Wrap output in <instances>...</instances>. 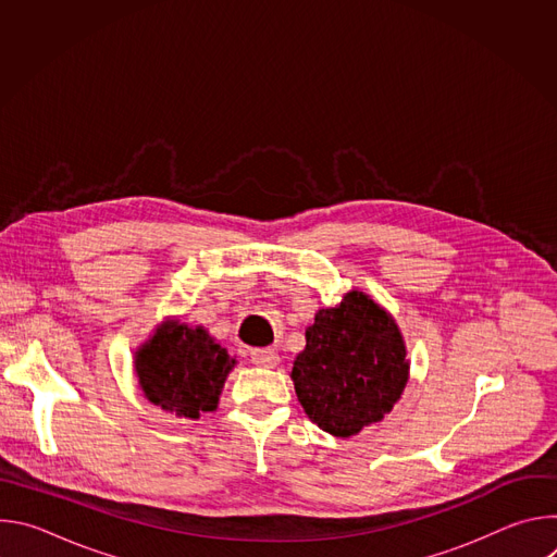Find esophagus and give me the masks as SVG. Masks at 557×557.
<instances>
[{"label":"esophagus","mask_w":557,"mask_h":557,"mask_svg":"<svg viewBox=\"0 0 557 557\" xmlns=\"http://www.w3.org/2000/svg\"><path fill=\"white\" fill-rule=\"evenodd\" d=\"M251 361L262 368H275L280 363V357L273 348H256L251 350Z\"/></svg>","instance_id":"34e87169"}]
</instances>
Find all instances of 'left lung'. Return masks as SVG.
Returning <instances> with one entry per match:
<instances>
[{"mask_svg":"<svg viewBox=\"0 0 557 557\" xmlns=\"http://www.w3.org/2000/svg\"><path fill=\"white\" fill-rule=\"evenodd\" d=\"M290 379L312 423L333 436H355L399 404L410 379L406 339L394 317L363 290L320 308Z\"/></svg>","mask_w":557,"mask_h":557,"instance_id":"1","label":"left lung"}]
</instances>
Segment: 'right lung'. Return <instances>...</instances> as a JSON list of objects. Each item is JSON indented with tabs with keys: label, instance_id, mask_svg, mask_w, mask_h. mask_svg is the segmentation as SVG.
Here are the masks:
<instances>
[{
	"label": "right lung",
	"instance_id": "right-lung-1",
	"mask_svg": "<svg viewBox=\"0 0 557 557\" xmlns=\"http://www.w3.org/2000/svg\"><path fill=\"white\" fill-rule=\"evenodd\" d=\"M235 357L205 326L168 317L134 352V372L145 399L178 419L215 412Z\"/></svg>",
	"mask_w": 557,
	"mask_h": 557
}]
</instances>
